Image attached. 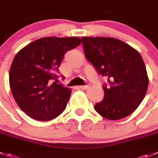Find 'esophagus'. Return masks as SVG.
Wrapping results in <instances>:
<instances>
[{
  "label": "esophagus",
  "mask_w": 158,
  "mask_h": 158,
  "mask_svg": "<svg viewBox=\"0 0 158 158\" xmlns=\"http://www.w3.org/2000/svg\"><path fill=\"white\" fill-rule=\"evenodd\" d=\"M89 87V85H79V88L81 89H87Z\"/></svg>",
  "instance_id": "1"
}]
</instances>
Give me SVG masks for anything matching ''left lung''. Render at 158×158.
I'll use <instances>...</instances> for the list:
<instances>
[{
  "instance_id": "8db88e82",
  "label": "left lung",
  "mask_w": 158,
  "mask_h": 158,
  "mask_svg": "<svg viewBox=\"0 0 158 158\" xmlns=\"http://www.w3.org/2000/svg\"><path fill=\"white\" fill-rule=\"evenodd\" d=\"M87 60L99 75L106 77L104 97L94 108L108 120H116L131 115L146 95L148 73L140 53L114 38L82 37Z\"/></svg>"
}]
</instances>
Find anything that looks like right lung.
Listing matches in <instances>:
<instances>
[{
    "label": "right lung",
    "mask_w": 158,
    "mask_h": 158,
    "mask_svg": "<svg viewBox=\"0 0 158 158\" xmlns=\"http://www.w3.org/2000/svg\"><path fill=\"white\" fill-rule=\"evenodd\" d=\"M81 43L77 37H46L20 50L10 69V91L18 106L34 120H52L65 110L72 90L57 84L64 55Z\"/></svg>",
    "instance_id": "right-lung-1"
}]
</instances>
